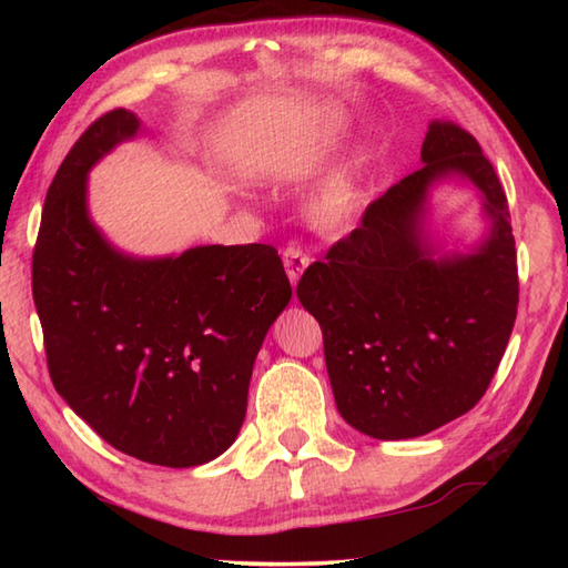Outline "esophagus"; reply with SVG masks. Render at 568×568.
Here are the masks:
<instances>
[{
    "instance_id": "esophagus-1",
    "label": "esophagus",
    "mask_w": 568,
    "mask_h": 568,
    "mask_svg": "<svg viewBox=\"0 0 568 568\" xmlns=\"http://www.w3.org/2000/svg\"><path fill=\"white\" fill-rule=\"evenodd\" d=\"M283 265H285L287 281H291V285H297L300 275H303L305 268L310 265V256L300 246L291 244V246L283 251Z\"/></svg>"
}]
</instances>
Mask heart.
I'll use <instances>...</instances> for the list:
<instances>
[{"mask_svg": "<svg viewBox=\"0 0 568 568\" xmlns=\"http://www.w3.org/2000/svg\"><path fill=\"white\" fill-rule=\"evenodd\" d=\"M368 197V168L361 153L344 155L327 168L305 202L312 226L322 232H339L348 226Z\"/></svg>", "mask_w": 568, "mask_h": 568, "instance_id": "1", "label": "heart"}]
</instances>
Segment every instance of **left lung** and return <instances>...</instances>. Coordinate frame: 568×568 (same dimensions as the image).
<instances>
[{
	"mask_svg": "<svg viewBox=\"0 0 568 568\" xmlns=\"http://www.w3.org/2000/svg\"><path fill=\"white\" fill-rule=\"evenodd\" d=\"M419 161L297 283L324 334L336 409L383 442L422 437L468 413L517 315L508 197L478 141L434 119ZM449 182L477 192L487 222L466 252H446L430 229L433 190Z\"/></svg>",
	"mask_w": 568,
	"mask_h": 568,
	"instance_id": "8db88e82",
	"label": "left lung"
}]
</instances>
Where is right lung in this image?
I'll list each match as a JSON object with an SVG mask.
<instances>
[{
  "label": "right lung",
  "instance_id": "add662e5",
  "mask_svg": "<svg viewBox=\"0 0 568 568\" xmlns=\"http://www.w3.org/2000/svg\"><path fill=\"white\" fill-rule=\"evenodd\" d=\"M141 134L134 112L114 110L60 163L33 251V303L72 413L139 462L190 468L234 444L253 361L293 287L265 244L134 256L104 236L90 171Z\"/></svg>",
  "mask_w": 568,
  "mask_h": 568
}]
</instances>
